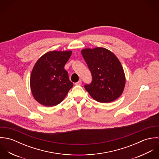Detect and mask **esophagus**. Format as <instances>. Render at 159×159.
I'll use <instances>...</instances> for the list:
<instances>
[{
  "instance_id": "esophagus-1",
  "label": "esophagus",
  "mask_w": 159,
  "mask_h": 159,
  "mask_svg": "<svg viewBox=\"0 0 159 159\" xmlns=\"http://www.w3.org/2000/svg\"><path fill=\"white\" fill-rule=\"evenodd\" d=\"M75 84H76V85H77V86H80V85H81V80H79L77 83H75Z\"/></svg>"
}]
</instances>
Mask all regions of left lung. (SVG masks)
<instances>
[{
    "label": "left lung",
    "instance_id": "1",
    "mask_svg": "<svg viewBox=\"0 0 159 159\" xmlns=\"http://www.w3.org/2000/svg\"><path fill=\"white\" fill-rule=\"evenodd\" d=\"M81 54L91 71L92 83L84 88L97 102H113L122 93L125 76L122 66L111 51L101 47L85 48Z\"/></svg>",
    "mask_w": 159,
    "mask_h": 159
}]
</instances>
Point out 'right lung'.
Returning <instances> with one entry per match:
<instances>
[{
    "label": "right lung",
    "mask_w": 159,
    "mask_h": 159,
    "mask_svg": "<svg viewBox=\"0 0 159 159\" xmlns=\"http://www.w3.org/2000/svg\"><path fill=\"white\" fill-rule=\"evenodd\" d=\"M71 51H49L40 57L32 69L30 86L34 98L45 107L58 105L73 86L64 66Z\"/></svg>",
    "instance_id": "1"
}]
</instances>
